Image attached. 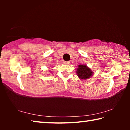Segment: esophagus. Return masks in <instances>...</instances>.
Wrapping results in <instances>:
<instances>
[{"mask_svg": "<svg viewBox=\"0 0 130 130\" xmlns=\"http://www.w3.org/2000/svg\"><path fill=\"white\" fill-rule=\"evenodd\" d=\"M64 63H65V64H69L70 62H69V61H65Z\"/></svg>", "mask_w": 130, "mask_h": 130, "instance_id": "esophagus-1", "label": "esophagus"}]
</instances>
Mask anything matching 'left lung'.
Instances as JSON below:
<instances>
[{"mask_svg":"<svg viewBox=\"0 0 130 130\" xmlns=\"http://www.w3.org/2000/svg\"><path fill=\"white\" fill-rule=\"evenodd\" d=\"M93 72L85 65H79L77 69L76 73L79 78L87 80L93 75Z\"/></svg>","mask_w":130,"mask_h":130,"instance_id":"left-lung-1","label":"left lung"}]
</instances>
